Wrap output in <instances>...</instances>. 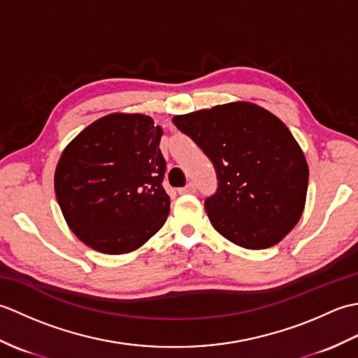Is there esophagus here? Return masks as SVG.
Segmentation results:
<instances>
[{
    "label": "esophagus",
    "instance_id": "obj_1",
    "mask_svg": "<svg viewBox=\"0 0 358 358\" xmlns=\"http://www.w3.org/2000/svg\"><path fill=\"white\" fill-rule=\"evenodd\" d=\"M196 187L194 183H187L185 187H180L178 189V194H195Z\"/></svg>",
    "mask_w": 358,
    "mask_h": 358
}]
</instances>
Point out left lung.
Listing matches in <instances>:
<instances>
[{"label": "left lung", "mask_w": 358, "mask_h": 358, "mask_svg": "<svg viewBox=\"0 0 358 358\" xmlns=\"http://www.w3.org/2000/svg\"><path fill=\"white\" fill-rule=\"evenodd\" d=\"M172 121L215 167L217 191L204 208L217 232L241 248L266 249L292 231L305 209L309 169L283 121L243 101Z\"/></svg>", "instance_id": "1"}]
</instances>
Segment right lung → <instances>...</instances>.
<instances>
[{"instance_id": "obj_1", "label": "right lung", "mask_w": 358, "mask_h": 358, "mask_svg": "<svg viewBox=\"0 0 358 358\" xmlns=\"http://www.w3.org/2000/svg\"><path fill=\"white\" fill-rule=\"evenodd\" d=\"M162 135L150 117L110 113L64 149L55 195L67 224L87 246L126 254L162 229L171 210Z\"/></svg>"}]
</instances>
